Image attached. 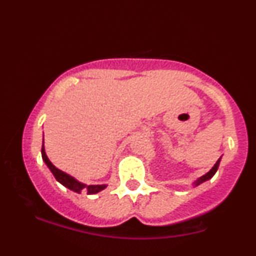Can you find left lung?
I'll use <instances>...</instances> for the list:
<instances>
[{"instance_id": "left-lung-1", "label": "left lung", "mask_w": 256, "mask_h": 256, "mask_svg": "<svg viewBox=\"0 0 256 256\" xmlns=\"http://www.w3.org/2000/svg\"><path fill=\"white\" fill-rule=\"evenodd\" d=\"M220 160H222V158H219V160L216 161V165H214L212 168H210V171H208L207 173H206V174H204V176H201V177L200 178H198L196 179L195 182H194L192 183V185L194 186H198V185H200V184H202V183H204V182H207V180H210V178L213 177L214 174H216V172L218 171V167H219V164H220Z\"/></svg>"}]
</instances>
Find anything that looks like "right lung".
Returning a JSON list of instances; mask_svg holds the SVG:
<instances>
[{
    "label": "right lung",
    "instance_id": "obj_1",
    "mask_svg": "<svg viewBox=\"0 0 256 256\" xmlns=\"http://www.w3.org/2000/svg\"><path fill=\"white\" fill-rule=\"evenodd\" d=\"M42 158L44 164L48 166V168L50 170L52 176H54L55 179H56L58 183L62 184L64 186H66L67 189L72 190V192L77 194H82L84 192H88V195H94V194H98L107 188V184H95V185L84 184L82 183V182L77 180L74 177H72V176H70L68 173L61 171V170H58V167H55L46 154V149H44V138H43V144H42Z\"/></svg>",
    "mask_w": 256,
    "mask_h": 256
}]
</instances>
